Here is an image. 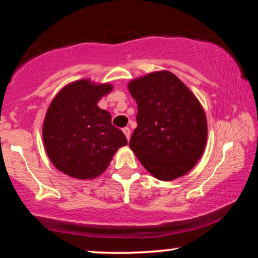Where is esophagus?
Instances as JSON below:
<instances>
[{"label": "esophagus", "mask_w": 258, "mask_h": 258, "mask_svg": "<svg viewBox=\"0 0 258 258\" xmlns=\"http://www.w3.org/2000/svg\"><path fill=\"white\" fill-rule=\"evenodd\" d=\"M122 132L125 133L126 138L130 139V137H131V130H130V127H123L122 128Z\"/></svg>", "instance_id": "esophagus-1"}]
</instances>
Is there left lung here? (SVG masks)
Returning a JSON list of instances; mask_svg holds the SVG:
<instances>
[{
	"label": "left lung",
	"mask_w": 258,
	"mask_h": 258,
	"mask_svg": "<svg viewBox=\"0 0 258 258\" xmlns=\"http://www.w3.org/2000/svg\"><path fill=\"white\" fill-rule=\"evenodd\" d=\"M130 93L137 103V127L130 148L156 178L185 174L203 155L207 122L199 100L170 72L133 80Z\"/></svg>",
	"instance_id": "1"
}]
</instances>
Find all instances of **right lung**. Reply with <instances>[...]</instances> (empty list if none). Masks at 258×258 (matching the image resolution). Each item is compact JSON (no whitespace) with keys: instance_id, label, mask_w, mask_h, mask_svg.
Masks as SVG:
<instances>
[{"instance_id":"obj_1","label":"right lung","mask_w":258,"mask_h":258,"mask_svg":"<svg viewBox=\"0 0 258 258\" xmlns=\"http://www.w3.org/2000/svg\"><path fill=\"white\" fill-rule=\"evenodd\" d=\"M112 90L80 80L65 86L53 99L43 122V142L52 164L78 179L99 176L127 139L111 125L110 112L97 103Z\"/></svg>"}]
</instances>
